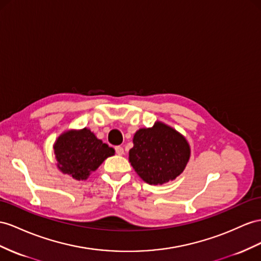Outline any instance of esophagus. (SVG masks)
Listing matches in <instances>:
<instances>
[{
    "label": "esophagus",
    "mask_w": 261,
    "mask_h": 261,
    "mask_svg": "<svg viewBox=\"0 0 261 261\" xmlns=\"http://www.w3.org/2000/svg\"><path fill=\"white\" fill-rule=\"evenodd\" d=\"M116 152L118 155H123L124 154V151L122 146H116Z\"/></svg>",
    "instance_id": "1"
}]
</instances>
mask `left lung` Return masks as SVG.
<instances>
[{"label": "left lung", "instance_id": "left-lung-1", "mask_svg": "<svg viewBox=\"0 0 261 261\" xmlns=\"http://www.w3.org/2000/svg\"><path fill=\"white\" fill-rule=\"evenodd\" d=\"M132 141L129 162L150 185H162L175 179L191 158L186 138L162 121H155L151 128L139 129Z\"/></svg>", "mask_w": 261, "mask_h": 261}]
</instances>
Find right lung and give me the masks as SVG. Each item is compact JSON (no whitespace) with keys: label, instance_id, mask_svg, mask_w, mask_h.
<instances>
[{"label":"right lung","instance_id":"1","mask_svg":"<svg viewBox=\"0 0 261 261\" xmlns=\"http://www.w3.org/2000/svg\"><path fill=\"white\" fill-rule=\"evenodd\" d=\"M57 169L76 181H86L115 149L103 143L88 128L64 131L53 145Z\"/></svg>","mask_w":261,"mask_h":261}]
</instances>
